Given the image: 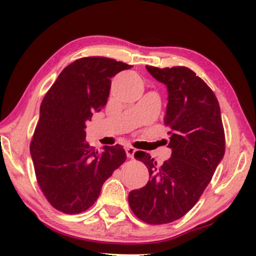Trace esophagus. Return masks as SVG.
I'll return each instance as SVG.
<instances>
[{
  "label": "esophagus",
  "instance_id": "esophagus-1",
  "mask_svg": "<svg viewBox=\"0 0 256 256\" xmlns=\"http://www.w3.org/2000/svg\"><path fill=\"white\" fill-rule=\"evenodd\" d=\"M134 152H135L134 146H130V148L127 149V155L128 156H132V155H134Z\"/></svg>",
  "mask_w": 256,
  "mask_h": 256
}]
</instances>
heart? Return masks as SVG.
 Segmentation results:
<instances>
[{"label":"heart","mask_w":256,"mask_h":256,"mask_svg":"<svg viewBox=\"0 0 256 256\" xmlns=\"http://www.w3.org/2000/svg\"><path fill=\"white\" fill-rule=\"evenodd\" d=\"M148 100H149V96H146L142 99V102H146V101H148Z\"/></svg>","instance_id":"1"}]
</instances>
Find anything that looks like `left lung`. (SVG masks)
I'll return each mask as SVG.
<instances>
[{
    "instance_id": "obj_1",
    "label": "left lung",
    "mask_w": 256,
    "mask_h": 256,
    "mask_svg": "<svg viewBox=\"0 0 256 256\" xmlns=\"http://www.w3.org/2000/svg\"><path fill=\"white\" fill-rule=\"evenodd\" d=\"M130 68L106 57L76 59L45 94L30 152L37 183L58 211L76 214L88 210L104 182L126 160L118 144L90 146L85 124L106 106L110 79Z\"/></svg>"
}]
</instances>
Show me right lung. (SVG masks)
I'll return each mask as SVG.
<instances>
[{
	"instance_id": "obj_1",
	"label": "right lung",
	"mask_w": 256,
	"mask_h": 256,
	"mask_svg": "<svg viewBox=\"0 0 256 256\" xmlns=\"http://www.w3.org/2000/svg\"><path fill=\"white\" fill-rule=\"evenodd\" d=\"M152 76L168 87L164 120L170 128L164 146L170 157L143 158L146 186L128 196L134 214L150 225L182 218L199 200L225 154V132L218 100L194 71L184 66L156 68Z\"/></svg>"
}]
</instances>
